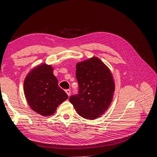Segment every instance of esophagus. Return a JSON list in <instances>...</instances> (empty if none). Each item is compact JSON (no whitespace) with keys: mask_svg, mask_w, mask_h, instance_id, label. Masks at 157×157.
I'll return each mask as SVG.
<instances>
[{"mask_svg":"<svg viewBox=\"0 0 157 157\" xmlns=\"http://www.w3.org/2000/svg\"><path fill=\"white\" fill-rule=\"evenodd\" d=\"M66 93L67 94L68 96H70L71 94V91L70 90H66Z\"/></svg>","mask_w":157,"mask_h":157,"instance_id":"34e87169","label":"esophagus"}]
</instances>
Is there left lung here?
<instances>
[{
	"mask_svg": "<svg viewBox=\"0 0 157 157\" xmlns=\"http://www.w3.org/2000/svg\"><path fill=\"white\" fill-rule=\"evenodd\" d=\"M76 78L79 94L70 101L84 119L94 120L104 114L110 106L115 90L109 68L96 56L78 62Z\"/></svg>",
	"mask_w": 157,
	"mask_h": 157,
	"instance_id": "1",
	"label": "left lung"
}]
</instances>
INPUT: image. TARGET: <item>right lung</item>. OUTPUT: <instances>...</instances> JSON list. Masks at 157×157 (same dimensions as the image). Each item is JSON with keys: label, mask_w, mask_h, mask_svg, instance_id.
Listing matches in <instances>:
<instances>
[{"label": "right lung", "mask_w": 157, "mask_h": 157, "mask_svg": "<svg viewBox=\"0 0 157 157\" xmlns=\"http://www.w3.org/2000/svg\"><path fill=\"white\" fill-rule=\"evenodd\" d=\"M51 65L42 63L32 69L24 82V91L30 108L43 117L53 115L59 104L68 98L58 86Z\"/></svg>", "instance_id": "add662e5"}]
</instances>
